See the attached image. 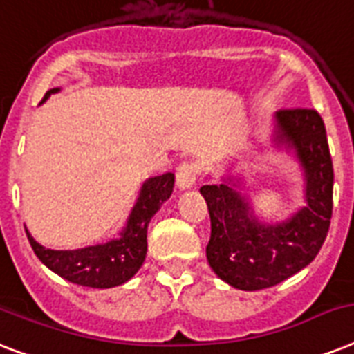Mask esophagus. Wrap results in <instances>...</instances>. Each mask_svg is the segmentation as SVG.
I'll list each match as a JSON object with an SVG mask.
<instances>
[{"label": "esophagus", "instance_id": "esophagus-1", "mask_svg": "<svg viewBox=\"0 0 354 354\" xmlns=\"http://www.w3.org/2000/svg\"><path fill=\"white\" fill-rule=\"evenodd\" d=\"M196 178H198V167L191 163V161H183L180 163L176 169V183L178 187L182 189H191L196 182Z\"/></svg>", "mask_w": 354, "mask_h": 354}]
</instances>
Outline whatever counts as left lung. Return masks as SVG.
<instances>
[{"mask_svg": "<svg viewBox=\"0 0 354 354\" xmlns=\"http://www.w3.org/2000/svg\"><path fill=\"white\" fill-rule=\"evenodd\" d=\"M274 143L294 150L305 176L307 205L286 221H259L235 183L200 187L211 216L207 263L239 290H263L297 274L318 255L330 226L335 171L324 119L308 108L281 110Z\"/></svg>", "mask_w": 354, "mask_h": 354, "instance_id": "1", "label": "left lung"}]
</instances>
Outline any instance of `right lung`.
Returning <instances> with one entry per match:
<instances>
[{"label": "right lung", "instance_id": "right-lung-1", "mask_svg": "<svg viewBox=\"0 0 354 354\" xmlns=\"http://www.w3.org/2000/svg\"><path fill=\"white\" fill-rule=\"evenodd\" d=\"M60 88H53L44 95L46 102ZM174 187V174L165 172L149 178L139 191L138 202L130 211L127 226L113 239L104 244L79 248V250H49L32 239L27 230V239L36 257L69 283L91 288H112L132 279L147 257V227L150 218L161 205L171 198Z\"/></svg>", "mask_w": 354, "mask_h": 354}]
</instances>
